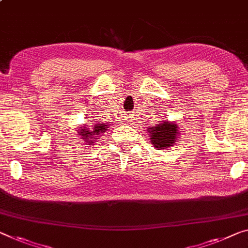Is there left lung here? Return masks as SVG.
<instances>
[{"instance_id": "1", "label": "left lung", "mask_w": 248, "mask_h": 248, "mask_svg": "<svg viewBox=\"0 0 248 248\" xmlns=\"http://www.w3.org/2000/svg\"><path fill=\"white\" fill-rule=\"evenodd\" d=\"M161 123L155 126L148 127L151 142L157 150H166L172 147L177 142L178 136L181 134L178 125L174 122H169L167 120L159 121Z\"/></svg>"}]
</instances>
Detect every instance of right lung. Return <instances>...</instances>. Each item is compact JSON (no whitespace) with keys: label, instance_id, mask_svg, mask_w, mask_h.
I'll return each mask as SVG.
<instances>
[{"label":"right lung","instance_id":"obj_1","mask_svg":"<svg viewBox=\"0 0 248 248\" xmlns=\"http://www.w3.org/2000/svg\"><path fill=\"white\" fill-rule=\"evenodd\" d=\"M108 128V125H106L105 123L84 125L83 127H78V135L82 137L84 142H87L89 145H91V144L95 143L94 140H97V137H101L103 133H105Z\"/></svg>","mask_w":248,"mask_h":248}]
</instances>
